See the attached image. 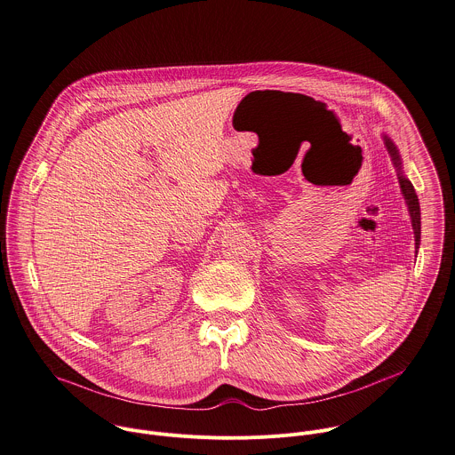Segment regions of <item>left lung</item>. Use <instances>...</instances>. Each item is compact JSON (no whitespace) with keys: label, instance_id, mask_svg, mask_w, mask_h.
Wrapping results in <instances>:
<instances>
[{"label":"left lung","instance_id":"obj_1","mask_svg":"<svg viewBox=\"0 0 455 455\" xmlns=\"http://www.w3.org/2000/svg\"><path fill=\"white\" fill-rule=\"evenodd\" d=\"M382 140H384V146L391 156V162L398 172V183H400V192L405 199V204H407V210H409V217H411V224H412V231H414V247H416V252H418V247H419V233H421V222H419V203H418V196L414 192V187L411 185V181L403 176V171H402V160H400V155H398V149L396 146L393 144V140L387 137V135H382Z\"/></svg>","mask_w":455,"mask_h":455}]
</instances>
